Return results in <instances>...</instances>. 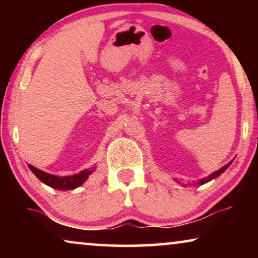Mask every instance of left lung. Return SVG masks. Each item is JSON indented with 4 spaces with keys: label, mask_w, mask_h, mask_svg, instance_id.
Listing matches in <instances>:
<instances>
[{
    "label": "left lung",
    "mask_w": 258,
    "mask_h": 258,
    "mask_svg": "<svg viewBox=\"0 0 258 258\" xmlns=\"http://www.w3.org/2000/svg\"><path fill=\"white\" fill-rule=\"evenodd\" d=\"M230 164H231V162H230V163H228L227 165H224V167H223V168H221V169H220V170L215 171L213 175H210V176H209V177H207V178H203V179H201V181H200V182H197V183H199V184H201V185H202V184H204V183H207V182H209V181H211V179H214V178H216V177H218V176H220V175L222 174V172H223V171L225 170V169H227V168H228V167H229V165H230Z\"/></svg>",
    "instance_id": "8db88e82"
}]
</instances>
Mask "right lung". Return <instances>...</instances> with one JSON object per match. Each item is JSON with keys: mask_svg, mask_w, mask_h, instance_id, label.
<instances>
[{"mask_svg": "<svg viewBox=\"0 0 258 258\" xmlns=\"http://www.w3.org/2000/svg\"><path fill=\"white\" fill-rule=\"evenodd\" d=\"M29 168L41 182H43L44 184L51 186V188L58 189V190H72V189L77 188V186L82 184V183L89 177L91 172H93V169H86V170H82L81 172H79V174L66 176V177H59V176L47 174V172L42 171L40 169L35 168L30 164H29Z\"/></svg>", "mask_w": 258, "mask_h": 258, "instance_id": "right-lung-1", "label": "right lung"}]
</instances>
